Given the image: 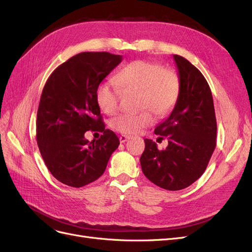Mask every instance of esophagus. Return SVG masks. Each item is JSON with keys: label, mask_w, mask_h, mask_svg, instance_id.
<instances>
[{"label": "esophagus", "mask_w": 252, "mask_h": 252, "mask_svg": "<svg viewBox=\"0 0 252 252\" xmlns=\"http://www.w3.org/2000/svg\"><path fill=\"white\" fill-rule=\"evenodd\" d=\"M128 140V136L127 135H121L120 136V142L121 143H125Z\"/></svg>", "instance_id": "1"}]
</instances>
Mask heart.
<instances>
[{"label":"heart","instance_id":"b5f03b06","mask_svg":"<svg viewBox=\"0 0 252 252\" xmlns=\"http://www.w3.org/2000/svg\"><path fill=\"white\" fill-rule=\"evenodd\" d=\"M114 82L98 84L95 98L98 107L107 114L116 113L123 93H138V105L143 110L138 114H121L111 121V127L122 134H135L154 123L157 117L170 113L181 94L179 73L151 61L136 60L117 72Z\"/></svg>","mask_w":252,"mask_h":252}]
</instances>
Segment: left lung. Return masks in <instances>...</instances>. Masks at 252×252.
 Segmentation results:
<instances>
[{
    "instance_id": "1",
    "label": "left lung",
    "mask_w": 252,
    "mask_h": 252,
    "mask_svg": "<svg viewBox=\"0 0 252 252\" xmlns=\"http://www.w3.org/2000/svg\"><path fill=\"white\" fill-rule=\"evenodd\" d=\"M181 94L170 116L155 133L166 136L168 146L158 150L145 141L140 162L149 181L167 190H181L194 183L207 168L217 145V120L211 90L202 72L185 58L174 55Z\"/></svg>"
}]
</instances>
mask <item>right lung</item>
<instances>
[{
  "mask_svg": "<svg viewBox=\"0 0 252 252\" xmlns=\"http://www.w3.org/2000/svg\"><path fill=\"white\" fill-rule=\"evenodd\" d=\"M122 56L81 52L57 67L43 88L36 114V142L48 170L70 187H83L104 173L120 141L105 129L96 103V87ZM88 130L102 132L89 142Z\"/></svg>",
  "mask_w": 252,
  "mask_h": 252,
  "instance_id": "obj_1",
  "label": "right lung"
}]
</instances>
